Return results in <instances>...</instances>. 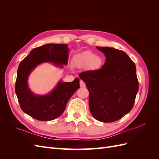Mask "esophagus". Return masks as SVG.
<instances>
[{
  "label": "esophagus",
  "instance_id": "1",
  "mask_svg": "<svg viewBox=\"0 0 159 159\" xmlns=\"http://www.w3.org/2000/svg\"><path fill=\"white\" fill-rule=\"evenodd\" d=\"M80 85L81 88H85V84L84 83V81L82 80H80Z\"/></svg>",
  "mask_w": 159,
  "mask_h": 159
}]
</instances>
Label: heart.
<instances>
[{
  "label": "heart",
  "instance_id": "obj_1",
  "mask_svg": "<svg viewBox=\"0 0 159 159\" xmlns=\"http://www.w3.org/2000/svg\"><path fill=\"white\" fill-rule=\"evenodd\" d=\"M74 63L77 66H82L90 64L92 68H98L102 63V58L95 56L94 53L87 51L76 55L74 57Z\"/></svg>",
  "mask_w": 159,
  "mask_h": 159
}]
</instances>
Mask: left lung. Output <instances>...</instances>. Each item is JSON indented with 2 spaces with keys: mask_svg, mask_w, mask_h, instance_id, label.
<instances>
[{
  "mask_svg": "<svg viewBox=\"0 0 159 159\" xmlns=\"http://www.w3.org/2000/svg\"><path fill=\"white\" fill-rule=\"evenodd\" d=\"M106 60L102 68L79 74L89 91L91 115L99 121L111 123L122 118L134 105L139 90L135 64L125 52L98 47Z\"/></svg>",
  "mask_w": 159,
  "mask_h": 159,
  "instance_id": "obj_1",
  "label": "left lung"
}]
</instances>
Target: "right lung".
<instances>
[{"label": "right lung", "mask_w": 159, "mask_h": 159, "mask_svg": "<svg viewBox=\"0 0 159 159\" xmlns=\"http://www.w3.org/2000/svg\"><path fill=\"white\" fill-rule=\"evenodd\" d=\"M68 46L63 44H48L34 48L19 64L15 84V92L24 112L39 121H52L62 114L69 99L79 89L80 80L71 82L60 81L51 92L44 95L34 94L28 86V78L36 67L44 62H51L63 67L68 64Z\"/></svg>", "instance_id": "add662e5"}]
</instances>
